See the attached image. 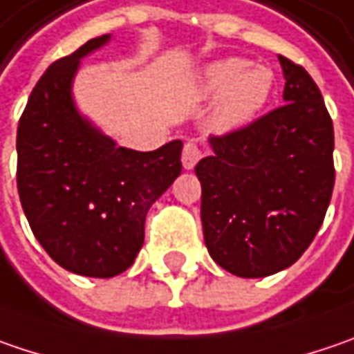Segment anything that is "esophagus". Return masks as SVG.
<instances>
[{"instance_id": "esophagus-1", "label": "esophagus", "mask_w": 354, "mask_h": 354, "mask_svg": "<svg viewBox=\"0 0 354 354\" xmlns=\"http://www.w3.org/2000/svg\"><path fill=\"white\" fill-rule=\"evenodd\" d=\"M200 158H202V150L196 147L194 142H188V145L184 147V150H182V166H184L186 170H192Z\"/></svg>"}]
</instances>
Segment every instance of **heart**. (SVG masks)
Listing matches in <instances>:
<instances>
[{"label": "heart", "instance_id": "obj_1", "mask_svg": "<svg viewBox=\"0 0 354 354\" xmlns=\"http://www.w3.org/2000/svg\"><path fill=\"white\" fill-rule=\"evenodd\" d=\"M275 77L266 65L248 59L225 57L206 65L198 77V91L216 97L209 124L216 132H234L250 124L273 95Z\"/></svg>", "mask_w": 354, "mask_h": 354}]
</instances>
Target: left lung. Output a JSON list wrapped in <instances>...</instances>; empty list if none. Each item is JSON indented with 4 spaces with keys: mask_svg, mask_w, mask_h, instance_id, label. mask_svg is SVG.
I'll list each match as a JSON object with an SVG mask.
<instances>
[{
    "mask_svg": "<svg viewBox=\"0 0 354 354\" xmlns=\"http://www.w3.org/2000/svg\"><path fill=\"white\" fill-rule=\"evenodd\" d=\"M283 106L245 129L212 136L196 164L202 227L212 259L238 277H268L293 266L329 207L333 120L307 71L279 57Z\"/></svg>",
    "mask_w": 354,
    "mask_h": 354,
    "instance_id": "obj_1",
    "label": "left lung"
}]
</instances>
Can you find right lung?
I'll list each match as a JSON object with an SVG mask.
<instances>
[{"label": "right lung", "instance_id": "obj_1", "mask_svg": "<svg viewBox=\"0 0 354 354\" xmlns=\"http://www.w3.org/2000/svg\"><path fill=\"white\" fill-rule=\"evenodd\" d=\"M109 41L91 39L55 61L17 127V190L35 238L63 269L102 279L134 263L148 209L182 172V140L152 152L118 147L79 111L81 59Z\"/></svg>", "mask_w": 354, "mask_h": 354}]
</instances>
